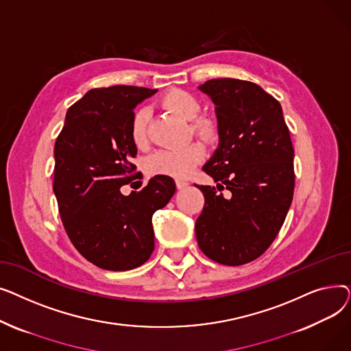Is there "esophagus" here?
Listing matches in <instances>:
<instances>
[{
	"mask_svg": "<svg viewBox=\"0 0 351 351\" xmlns=\"http://www.w3.org/2000/svg\"><path fill=\"white\" fill-rule=\"evenodd\" d=\"M175 183H176V188H178V189H185V188H188V185H189V183H188L186 180H180V179H176Z\"/></svg>",
	"mask_w": 351,
	"mask_h": 351,
	"instance_id": "34e87169",
	"label": "esophagus"
}]
</instances>
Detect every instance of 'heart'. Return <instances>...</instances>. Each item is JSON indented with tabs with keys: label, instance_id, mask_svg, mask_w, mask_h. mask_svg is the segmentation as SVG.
<instances>
[{
	"label": "heart",
	"instance_id": "b5f03b06",
	"mask_svg": "<svg viewBox=\"0 0 351 351\" xmlns=\"http://www.w3.org/2000/svg\"><path fill=\"white\" fill-rule=\"evenodd\" d=\"M160 105L180 119L191 122V132L204 139L213 142L217 138V126L212 119L197 118L202 105L196 97L186 90L171 89L160 98ZM147 123H149V110L139 108L132 117L129 135L138 149H143L147 145ZM206 155L205 146L200 142H192L182 149L159 151L146 160V172L152 176L168 178H186Z\"/></svg>",
	"mask_w": 351,
	"mask_h": 351
}]
</instances>
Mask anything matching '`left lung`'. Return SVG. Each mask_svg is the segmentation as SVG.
I'll return each instance as SVG.
<instances>
[{"label":"left lung","mask_w":351,"mask_h":351,"mask_svg":"<svg viewBox=\"0 0 351 351\" xmlns=\"http://www.w3.org/2000/svg\"><path fill=\"white\" fill-rule=\"evenodd\" d=\"M215 104L219 146L204 166L217 182L199 186L205 206L195 230L209 259L241 266L278 236L294 191V151L283 110L259 85L220 78L199 86Z\"/></svg>","instance_id":"1"}]
</instances>
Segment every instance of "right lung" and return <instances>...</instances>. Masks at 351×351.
I'll return each instance as SVG.
<instances>
[{
    "label": "right lung",
    "instance_id": "obj_1",
    "mask_svg": "<svg viewBox=\"0 0 351 351\" xmlns=\"http://www.w3.org/2000/svg\"><path fill=\"white\" fill-rule=\"evenodd\" d=\"M155 92L131 85L90 89L68 109L55 142L53 193L65 232L88 262L105 270H131L149 259L152 216L176 191L172 178L154 176L142 191L121 193L138 175L129 135L134 108Z\"/></svg>",
    "mask_w": 351,
    "mask_h": 351
}]
</instances>
